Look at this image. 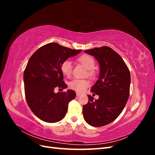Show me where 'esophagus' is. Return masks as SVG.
Listing matches in <instances>:
<instances>
[{
  "instance_id": "34e87169",
  "label": "esophagus",
  "mask_w": 155,
  "mask_h": 155,
  "mask_svg": "<svg viewBox=\"0 0 155 155\" xmlns=\"http://www.w3.org/2000/svg\"><path fill=\"white\" fill-rule=\"evenodd\" d=\"M81 95V94L80 93H79V92H76V96H79Z\"/></svg>"
}]
</instances>
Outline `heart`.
I'll use <instances>...</instances> for the list:
<instances>
[{
    "instance_id": "heart-1",
    "label": "heart",
    "mask_w": 155,
    "mask_h": 155,
    "mask_svg": "<svg viewBox=\"0 0 155 155\" xmlns=\"http://www.w3.org/2000/svg\"><path fill=\"white\" fill-rule=\"evenodd\" d=\"M79 61L88 70H92L94 67L95 61L92 57L88 55H83L79 58ZM61 70L65 76L69 78L71 76L72 70V63L70 60L64 61L61 65ZM90 85V82L85 79H74L69 83V87L72 90L81 92Z\"/></svg>"
}]
</instances>
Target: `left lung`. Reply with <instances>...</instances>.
I'll return each mask as SVG.
<instances>
[{
  "instance_id": "8db88e82",
  "label": "left lung",
  "mask_w": 155,
  "mask_h": 155,
  "mask_svg": "<svg viewBox=\"0 0 155 155\" xmlns=\"http://www.w3.org/2000/svg\"><path fill=\"white\" fill-rule=\"evenodd\" d=\"M85 52L96 59L100 72L91 89L99 99L94 100L92 96H87L88 102L83 107V118L92 127H102L112 122L124 110L129 96L130 72L121 56L110 47L105 46Z\"/></svg>"
}]
</instances>
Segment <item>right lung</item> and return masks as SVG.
<instances>
[{"instance_id": "right-lung-1", "label": "right lung", "mask_w": 155, "mask_h": 155, "mask_svg": "<svg viewBox=\"0 0 155 155\" xmlns=\"http://www.w3.org/2000/svg\"><path fill=\"white\" fill-rule=\"evenodd\" d=\"M81 51L51 43L41 46L31 56L24 72L25 97L30 109L40 120L55 123L66 115L69 102L76 94L72 90L55 93L54 88L67 87L61 65Z\"/></svg>"}]
</instances>
